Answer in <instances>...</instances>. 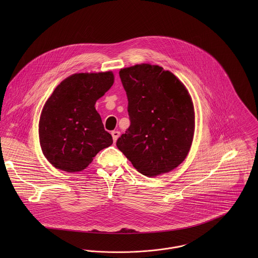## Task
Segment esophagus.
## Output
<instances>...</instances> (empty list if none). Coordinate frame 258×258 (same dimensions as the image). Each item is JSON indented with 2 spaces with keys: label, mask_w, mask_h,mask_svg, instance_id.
I'll list each match as a JSON object with an SVG mask.
<instances>
[{
  "label": "esophagus",
  "mask_w": 258,
  "mask_h": 258,
  "mask_svg": "<svg viewBox=\"0 0 258 258\" xmlns=\"http://www.w3.org/2000/svg\"><path fill=\"white\" fill-rule=\"evenodd\" d=\"M111 135H112V138H113V141L116 142V140L119 138L120 136V132L119 131H112L111 132Z\"/></svg>",
  "instance_id": "esophagus-1"
}]
</instances>
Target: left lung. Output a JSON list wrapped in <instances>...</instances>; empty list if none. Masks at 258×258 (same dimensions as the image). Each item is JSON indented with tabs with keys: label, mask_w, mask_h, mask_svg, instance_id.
<instances>
[{
	"label": "left lung",
	"mask_w": 258,
	"mask_h": 258,
	"mask_svg": "<svg viewBox=\"0 0 258 258\" xmlns=\"http://www.w3.org/2000/svg\"><path fill=\"white\" fill-rule=\"evenodd\" d=\"M119 75L131 123L116 146L142 175L169 173L185 159L194 138L195 110L186 88L159 66L136 64Z\"/></svg>",
	"instance_id": "8db88e82"
}]
</instances>
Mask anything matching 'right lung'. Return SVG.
Returning a JSON list of instances; mask_svg holds the SVG:
<instances>
[{
  "label": "right lung",
  "instance_id": "add662e5",
  "mask_svg": "<svg viewBox=\"0 0 258 258\" xmlns=\"http://www.w3.org/2000/svg\"><path fill=\"white\" fill-rule=\"evenodd\" d=\"M114 83L112 72L75 74L62 80L46 100L39 118L41 151L56 169L75 173L113 143L96 101Z\"/></svg>",
  "mask_w": 258,
  "mask_h": 258
}]
</instances>
